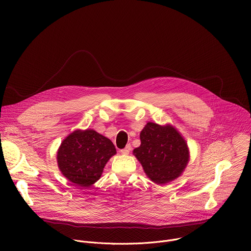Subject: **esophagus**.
I'll list each match as a JSON object with an SVG mask.
<instances>
[{"label":"esophagus","instance_id":"1","mask_svg":"<svg viewBox=\"0 0 251 251\" xmlns=\"http://www.w3.org/2000/svg\"><path fill=\"white\" fill-rule=\"evenodd\" d=\"M130 151H131V145H130V144H128L124 149L120 150L121 154H123V155H127V154H129V153H130Z\"/></svg>","mask_w":251,"mask_h":251}]
</instances>
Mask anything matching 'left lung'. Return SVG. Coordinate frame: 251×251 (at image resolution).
<instances>
[{"label":"left lung","instance_id":"8db88e82","mask_svg":"<svg viewBox=\"0 0 251 251\" xmlns=\"http://www.w3.org/2000/svg\"><path fill=\"white\" fill-rule=\"evenodd\" d=\"M141 145L133 150L146 176L157 185L176 180L190 161L186 140L171 124L148 122L140 133Z\"/></svg>","mask_w":251,"mask_h":251}]
</instances>
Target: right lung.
Wrapping results in <instances>:
<instances>
[{
	"mask_svg": "<svg viewBox=\"0 0 251 251\" xmlns=\"http://www.w3.org/2000/svg\"><path fill=\"white\" fill-rule=\"evenodd\" d=\"M115 154L110 139L93 129H77L61 142L56 161L69 182L78 189H87L99 180L106 163Z\"/></svg>",
	"mask_w": 251,
	"mask_h": 251,
	"instance_id": "obj_1",
	"label": "right lung"
}]
</instances>
